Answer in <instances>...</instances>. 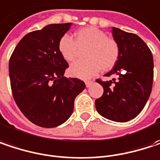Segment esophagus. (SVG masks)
Returning a JSON list of instances; mask_svg holds the SVG:
<instances>
[{
  "mask_svg": "<svg viewBox=\"0 0 160 160\" xmlns=\"http://www.w3.org/2000/svg\"><path fill=\"white\" fill-rule=\"evenodd\" d=\"M92 84V81H91V80H86L85 81V85H86L87 88H89Z\"/></svg>",
  "mask_w": 160,
  "mask_h": 160,
  "instance_id": "obj_1",
  "label": "esophagus"
}]
</instances>
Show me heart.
Returning <instances> with one entry per match:
<instances>
[{
  "instance_id": "b5f03b06",
  "label": "heart",
  "mask_w": 160,
  "mask_h": 160,
  "mask_svg": "<svg viewBox=\"0 0 160 160\" xmlns=\"http://www.w3.org/2000/svg\"><path fill=\"white\" fill-rule=\"evenodd\" d=\"M85 60L77 61L69 68V73L77 78L89 79L99 70H109L116 64L120 50L118 44L96 27H84L74 34V40L64 35L58 41V51L68 62L74 61L80 50H84Z\"/></svg>"
}]
</instances>
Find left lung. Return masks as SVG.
I'll return each instance as SVG.
<instances>
[{"mask_svg":"<svg viewBox=\"0 0 160 160\" xmlns=\"http://www.w3.org/2000/svg\"><path fill=\"white\" fill-rule=\"evenodd\" d=\"M112 34L119 46L116 64L104 76L117 79L102 81L103 94L95 101L97 112L114 122H127L145 107L152 90L154 62L152 53L140 37L112 27Z\"/></svg>","mask_w":160,"mask_h":160,"instance_id":"obj_1","label":"left lung"}]
</instances>
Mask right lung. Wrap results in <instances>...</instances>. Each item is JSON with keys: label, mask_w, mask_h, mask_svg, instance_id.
I'll use <instances>...</instances> for the list:
<instances>
[{"label": "right lung", "mask_w": 160, "mask_h": 160, "mask_svg": "<svg viewBox=\"0 0 160 160\" xmlns=\"http://www.w3.org/2000/svg\"><path fill=\"white\" fill-rule=\"evenodd\" d=\"M71 24L52 23L25 35L9 61L13 99L23 115L41 127L65 123L85 89L82 80L64 77L68 64L58 51V41Z\"/></svg>", "instance_id": "right-lung-1"}]
</instances>
